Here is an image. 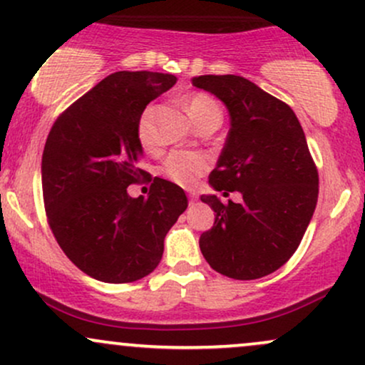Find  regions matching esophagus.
Wrapping results in <instances>:
<instances>
[{"mask_svg": "<svg viewBox=\"0 0 365 365\" xmlns=\"http://www.w3.org/2000/svg\"><path fill=\"white\" fill-rule=\"evenodd\" d=\"M187 200H190L191 205L196 203V201H198V195H196V192H190V195H187Z\"/></svg>", "mask_w": 365, "mask_h": 365, "instance_id": "34e87169", "label": "esophagus"}]
</instances>
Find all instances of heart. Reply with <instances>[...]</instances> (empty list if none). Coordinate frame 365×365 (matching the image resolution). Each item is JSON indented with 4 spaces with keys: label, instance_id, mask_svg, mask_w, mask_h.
<instances>
[{
    "label": "heart",
    "instance_id": "heart-1",
    "mask_svg": "<svg viewBox=\"0 0 365 365\" xmlns=\"http://www.w3.org/2000/svg\"><path fill=\"white\" fill-rule=\"evenodd\" d=\"M186 110L196 126L203 123L205 119L220 115V107L212 97L205 96V93H196V96L187 98ZM138 140L145 150L153 148V140L148 126V113L141 115L138 121ZM207 169L208 157L203 153L174 152L165 158L164 165H162V174L179 186L191 187Z\"/></svg>",
    "mask_w": 365,
    "mask_h": 365
}]
</instances>
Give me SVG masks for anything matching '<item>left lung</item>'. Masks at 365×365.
Returning <instances> with one entry per match:
<instances>
[{"label": "left lung", "instance_id": "obj_1", "mask_svg": "<svg viewBox=\"0 0 365 365\" xmlns=\"http://www.w3.org/2000/svg\"><path fill=\"white\" fill-rule=\"evenodd\" d=\"M191 81L220 98L230 115L210 186L242 195L241 203L227 205L215 195L201 196L215 222L201 234L200 250L222 275L267 277L297 250L318 203V169L306 135L285 102L242 76L203 75Z\"/></svg>", "mask_w": 365, "mask_h": 365}]
</instances>
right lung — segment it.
Listing matches in <instances>:
<instances>
[{"mask_svg": "<svg viewBox=\"0 0 365 365\" xmlns=\"http://www.w3.org/2000/svg\"><path fill=\"white\" fill-rule=\"evenodd\" d=\"M175 81L169 73H113L73 102L47 136V222L64 255L96 280L128 284L152 273L167 232L187 208L182 187L160 178L148 198L128 195L148 175L138 167L141 114Z\"/></svg>", "mask_w": 365, "mask_h": 365, "instance_id": "add662e5", "label": "right lung"}]
</instances>
